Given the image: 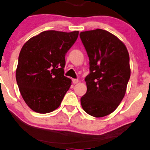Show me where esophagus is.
Segmentation results:
<instances>
[{
	"label": "esophagus",
	"mask_w": 150,
	"mask_h": 150,
	"mask_svg": "<svg viewBox=\"0 0 150 150\" xmlns=\"http://www.w3.org/2000/svg\"><path fill=\"white\" fill-rule=\"evenodd\" d=\"M73 84H77V83L79 82V79H73Z\"/></svg>",
	"instance_id": "34e87169"
}]
</instances>
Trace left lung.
Wrapping results in <instances>:
<instances>
[{
	"label": "left lung",
	"mask_w": 150,
	"mask_h": 150,
	"mask_svg": "<svg viewBox=\"0 0 150 150\" xmlns=\"http://www.w3.org/2000/svg\"><path fill=\"white\" fill-rule=\"evenodd\" d=\"M79 37L90 65L81 107L93 117L106 116L117 109L125 95L131 75L128 50L118 38L102 29L81 32Z\"/></svg>",
	"instance_id": "left-lung-1"
}]
</instances>
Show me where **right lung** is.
<instances>
[{"label":"right lung","mask_w":150,"mask_h":150,"mask_svg":"<svg viewBox=\"0 0 150 150\" xmlns=\"http://www.w3.org/2000/svg\"><path fill=\"white\" fill-rule=\"evenodd\" d=\"M78 35L79 31L48 30L23 45L16 79L23 99L33 111L50 113L61 105L72 81L64 76L65 55Z\"/></svg>","instance_id":"add662e5"}]
</instances>
